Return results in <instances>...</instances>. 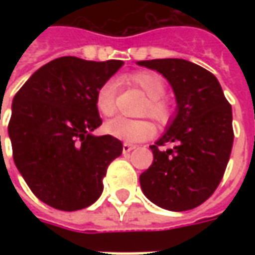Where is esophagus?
Listing matches in <instances>:
<instances>
[{
	"label": "esophagus",
	"mask_w": 255,
	"mask_h": 255,
	"mask_svg": "<svg viewBox=\"0 0 255 255\" xmlns=\"http://www.w3.org/2000/svg\"><path fill=\"white\" fill-rule=\"evenodd\" d=\"M133 149H136V144H130V143H123V153H129Z\"/></svg>",
	"instance_id": "obj_1"
}]
</instances>
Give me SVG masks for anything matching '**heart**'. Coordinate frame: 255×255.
Instances as JSON below:
<instances>
[{"instance_id": "heart-1", "label": "heart", "mask_w": 255, "mask_h": 255, "mask_svg": "<svg viewBox=\"0 0 255 255\" xmlns=\"http://www.w3.org/2000/svg\"><path fill=\"white\" fill-rule=\"evenodd\" d=\"M126 82L137 88L147 96L140 115L150 116L157 123L166 125L171 119L174 108L169 99L164 98L166 82L162 76L150 71H140L129 75ZM96 111L105 118H111L116 112V84L106 81L99 86L95 95ZM108 134L128 143L143 142L154 134V125L147 119H125L118 118L105 126Z\"/></svg>"}]
</instances>
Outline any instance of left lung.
<instances>
[{"label": "left lung", "instance_id": "8db88e82", "mask_svg": "<svg viewBox=\"0 0 255 255\" xmlns=\"http://www.w3.org/2000/svg\"><path fill=\"white\" fill-rule=\"evenodd\" d=\"M139 65L156 69L170 82L177 115L150 146L152 166L140 174L144 196L166 210H191L220 184L230 159L234 132L231 105L214 75L184 59H152ZM171 144L170 149L162 146Z\"/></svg>", "mask_w": 255, "mask_h": 255}]
</instances>
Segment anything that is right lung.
<instances>
[{
	"label": "right lung",
	"mask_w": 255,
	"mask_h": 255,
	"mask_svg": "<svg viewBox=\"0 0 255 255\" xmlns=\"http://www.w3.org/2000/svg\"><path fill=\"white\" fill-rule=\"evenodd\" d=\"M122 65L62 56L39 68L14 96L8 133L15 166L45 204L81 210L102 194L108 166L123 144L111 134H91L102 125L95 95Z\"/></svg>",
	"instance_id": "add662e5"
}]
</instances>
